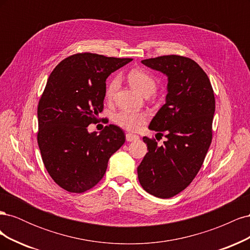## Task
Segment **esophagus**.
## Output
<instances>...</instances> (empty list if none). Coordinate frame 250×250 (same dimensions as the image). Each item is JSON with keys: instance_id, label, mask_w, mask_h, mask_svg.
<instances>
[{"instance_id": "1", "label": "esophagus", "mask_w": 250, "mask_h": 250, "mask_svg": "<svg viewBox=\"0 0 250 250\" xmlns=\"http://www.w3.org/2000/svg\"><path fill=\"white\" fill-rule=\"evenodd\" d=\"M139 140V135L132 133H126V141L127 142H134Z\"/></svg>"}]
</instances>
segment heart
Wrapping results in <instances>:
<instances>
[{
    "label": "heart",
    "instance_id": "obj_1",
    "mask_svg": "<svg viewBox=\"0 0 250 250\" xmlns=\"http://www.w3.org/2000/svg\"><path fill=\"white\" fill-rule=\"evenodd\" d=\"M128 81L130 85L138 90L140 94L145 97L152 95L156 89L155 79L151 76L149 73L143 70L135 69L128 74ZM119 86L118 78H113L109 81L105 92V97L107 99H111L115 95ZM112 122L117 126L123 128L127 131H138L140 128L146 123L147 116L143 112H129V111H118L111 116Z\"/></svg>",
    "mask_w": 250,
    "mask_h": 250
}]
</instances>
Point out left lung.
<instances>
[{"label":"left lung","instance_id":"left-lung-1","mask_svg":"<svg viewBox=\"0 0 250 250\" xmlns=\"http://www.w3.org/2000/svg\"><path fill=\"white\" fill-rule=\"evenodd\" d=\"M168 77L166 103L151 121L149 129L167 141L157 146L144 137L148 152L138 167L144 190L158 198H171L197 175L211 143L215 96L210 81L193 59L166 55L142 60Z\"/></svg>","mask_w":250,"mask_h":250}]
</instances>
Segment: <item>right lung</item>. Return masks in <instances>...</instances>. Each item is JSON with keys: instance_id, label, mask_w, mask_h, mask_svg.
<instances>
[{"instance_id": "add662e5", "label": "right lung", "mask_w": 250, "mask_h": 250, "mask_svg": "<svg viewBox=\"0 0 250 250\" xmlns=\"http://www.w3.org/2000/svg\"><path fill=\"white\" fill-rule=\"evenodd\" d=\"M131 58L78 53L60 62L47 81L37 107V143L44 167L55 183L83 193L103 178L109 157L125 143L116 125L98 134L87 126L103 110L106 78Z\"/></svg>"}]
</instances>
